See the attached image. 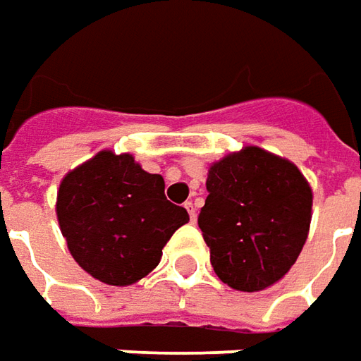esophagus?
I'll return each mask as SVG.
<instances>
[{"instance_id":"34e87169","label":"esophagus","mask_w":361,"mask_h":361,"mask_svg":"<svg viewBox=\"0 0 361 361\" xmlns=\"http://www.w3.org/2000/svg\"><path fill=\"white\" fill-rule=\"evenodd\" d=\"M185 208L188 210V216H190V222H196V208L192 202H186Z\"/></svg>"}]
</instances>
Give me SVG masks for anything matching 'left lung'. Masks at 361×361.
<instances>
[{
  "label": "left lung",
  "instance_id": "left-lung-1",
  "mask_svg": "<svg viewBox=\"0 0 361 361\" xmlns=\"http://www.w3.org/2000/svg\"><path fill=\"white\" fill-rule=\"evenodd\" d=\"M198 216L210 263L235 290L255 293L287 275L307 242L312 190L295 163L243 147L208 169Z\"/></svg>",
  "mask_w": 361,
  "mask_h": 361
}]
</instances>
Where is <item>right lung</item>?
Instances as JSON below:
<instances>
[{"label":"right lung","instance_id":"obj_1","mask_svg":"<svg viewBox=\"0 0 361 361\" xmlns=\"http://www.w3.org/2000/svg\"><path fill=\"white\" fill-rule=\"evenodd\" d=\"M56 218L82 269L126 287L155 269L188 212L166 200L163 176L143 171L129 153L106 149L62 178Z\"/></svg>","mask_w":361,"mask_h":361}]
</instances>
